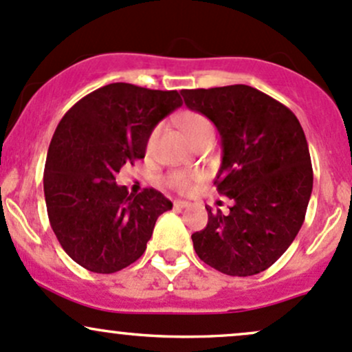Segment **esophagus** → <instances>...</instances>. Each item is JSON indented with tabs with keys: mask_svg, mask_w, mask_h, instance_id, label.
<instances>
[{
	"mask_svg": "<svg viewBox=\"0 0 352 352\" xmlns=\"http://www.w3.org/2000/svg\"><path fill=\"white\" fill-rule=\"evenodd\" d=\"M173 206L177 208H185V207H190V202H187V200H175L173 202Z\"/></svg>",
	"mask_w": 352,
	"mask_h": 352,
	"instance_id": "obj_1",
	"label": "esophagus"
}]
</instances>
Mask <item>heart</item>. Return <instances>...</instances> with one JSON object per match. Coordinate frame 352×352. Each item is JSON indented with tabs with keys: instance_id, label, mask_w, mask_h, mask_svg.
Masks as SVG:
<instances>
[{
	"instance_id": "heart-1",
	"label": "heart",
	"mask_w": 352,
	"mask_h": 352,
	"mask_svg": "<svg viewBox=\"0 0 352 352\" xmlns=\"http://www.w3.org/2000/svg\"><path fill=\"white\" fill-rule=\"evenodd\" d=\"M182 129L185 135H187L190 140H195L200 135L212 132L210 122L200 113H185L182 117ZM158 135H160V126H155L152 130V133L146 138V152L152 153L155 150ZM202 180V177L194 175V173L184 172V170H177V172H170L167 177H165V184L168 185L173 190L180 192V194H190V192L195 190L197 184Z\"/></svg>"
}]
</instances>
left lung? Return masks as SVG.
Instances as JSON below:
<instances>
[{
    "instance_id": "1",
    "label": "left lung",
    "mask_w": 352,
    "mask_h": 352,
    "mask_svg": "<svg viewBox=\"0 0 352 352\" xmlns=\"http://www.w3.org/2000/svg\"><path fill=\"white\" fill-rule=\"evenodd\" d=\"M184 102L217 126L222 165L215 185L234 199L223 215L192 234L200 261L227 276L269 269L292 244L306 217L312 165L296 115L247 85L182 90Z\"/></svg>"
}]
</instances>
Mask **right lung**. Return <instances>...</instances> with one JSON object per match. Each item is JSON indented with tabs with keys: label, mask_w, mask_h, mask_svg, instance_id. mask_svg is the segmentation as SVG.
I'll use <instances>...</instances> for the list:
<instances>
[{
	"label": "right lung",
	"mask_w": 352,
	"mask_h": 352,
	"mask_svg": "<svg viewBox=\"0 0 352 352\" xmlns=\"http://www.w3.org/2000/svg\"><path fill=\"white\" fill-rule=\"evenodd\" d=\"M179 107L175 90L110 83L58 123L45 164V200L53 232L76 264L111 274L145 252L158 215L172 202L155 188L129 195L115 175L145 157L148 135Z\"/></svg>",
	"instance_id": "add662e5"
}]
</instances>
